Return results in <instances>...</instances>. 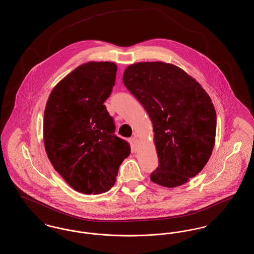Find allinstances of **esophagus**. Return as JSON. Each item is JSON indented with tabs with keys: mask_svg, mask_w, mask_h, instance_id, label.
Masks as SVG:
<instances>
[{
	"mask_svg": "<svg viewBox=\"0 0 254 254\" xmlns=\"http://www.w3.org/2000/svg\"><path fill=\"white\" fill-rule=\"evenodd\" d=\"M131 141H132L133 148L136 150L137 147H138V144H139V140L137 138V136H134L131 138Z\"/></svg>",
	"mask_w": 254,
	"mask_h": 254,
	"instance_id": "1",
	"label": "esophagus"
}]
</instances>
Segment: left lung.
Instances as JSON below:
<instances>
[{
    "label": "left lung",
    "mask_w": 254,
    "mask_h": 254,
    "mask_svg": "<svg viewBox=\"0 0 254 254\" xmlns=\"http://www.w3.org/2000/svg\"><path fill=\"white\" fill-rule=\"evenodd\" d=\"M123 82L153 125L159 166L150 180L166 188L186 184L204 169L215 144L210 97L191 76L164 62L130 64Z\"/></svg>",
    "instance_id": "left-lung-1"
}]
</instances>
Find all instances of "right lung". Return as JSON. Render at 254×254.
<instances>
[{"mask_svg":"<svg viewBox=\"0 0 254 254\" xmlns=\"http://www.w3.org/2000/svg\"><path fill=\"white\" fill-rule=\"evenodd\" d=\"M117 65L88 62L55 85L44 114V143L50 163L73 190H109L129 144L116 136L105 101L115 85Z\"/></svg>","mask_w":254,"mask_h":254,"instance_id":"right-lung-1","label":"right lung"}]
</instances>
